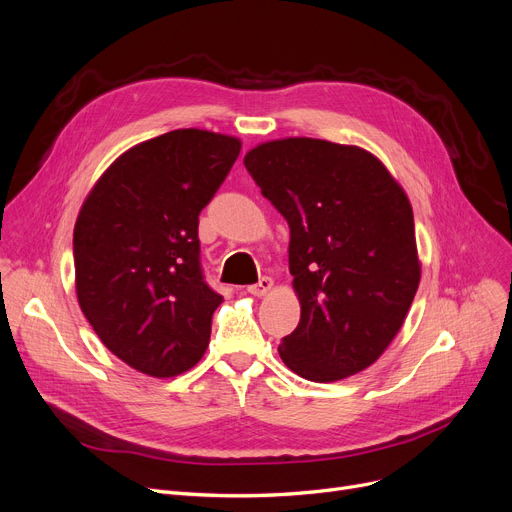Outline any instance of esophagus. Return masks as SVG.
Instances as JSON below:
<instances>
[{
    "label": "esophagus",
    "instance_id": "1",
    "mask_svg": "<svg viewBox=\"0 0 512 512\" xmlns=\"http://www.w3.org/2000/svg\"><path fill=\"white\" fill-rule=\"evenodd\" d=\"M271 288H274V280H271V278H261L257 284L249 286L247 292L253 294V296H265L267 292H271Z\"/></svg>",
    "mask_w": 512,
    "mask_h": 512
}]
</instances>
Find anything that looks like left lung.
<instances>
[{"instance_id": "1", "label": "left lung", "mask_w": 512, "mask_h": 512, "mask_svg": "<svg viewBox=\"0 0 512 512\" xmlns=\"http://www.w3.org/2000/svg\"><path fill=\"white\" fill-rule=\"evenodd\" d=\"M245 166L290 226L300 323L278 348L298 377L333 383L377 362L414 302L422 265L412 203L360 146L263 142Z\"/></svg>"}]
</instances>
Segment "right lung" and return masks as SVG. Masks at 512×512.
<instances>
[{
    "label": "right lung",
    "mask_w": 512,
    "mask_h": 512,
    "mask_svg": "<svg viewBox=\"0 0 512 512\" xmlns=\"http://www.w3.org/2000/svg\"><path fill=\"white\" fill-rule=\"evenodd\" d=\"M243 142L175 129L123 152L86 195L74 226L78 304L119 360L156 379L206 354L222 304L201 276L199 212Z\"/></svg>",
    "instance_id": "obj_1"
}]
</instances>
